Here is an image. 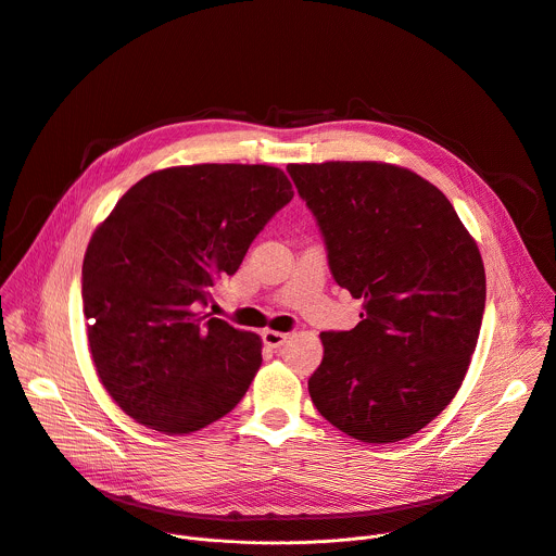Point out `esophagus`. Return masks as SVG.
Wrapping results in <instances>:
<instances>
[{"instance_id":"esophagus-1","label":"esophagus","mask_w":556,"mask_h":556,"mask_svg":"<svg viewBox=\"0 0 556 556\" xmlns=\"http://www.w3.org/2000/svg\"><path fill=\"white\" fill-rule=\"evenodd\" d=\"M262 339H264V343L268 345V348H281L288 339H290V334H283V332H275V330H264L262 332Z\"/></svg>"}]
</instances>
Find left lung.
<instances>
[{"label":"left lung","mask_w":556,"mask_h":556,"mask_svg":"<svg viewBox=\"0 0 556 556\" xmlns=\"http://www.w3.org/2000/svg\"><path fill=\"white\" fill-rule=\"evenodd\" d=\"M324 235L334 281L363 303L354 330L324 332L309 399L369 444L427 427L457 393L478 345L486 275L446 195L384 163L288 165Z\"/></svg>","instance_id":"8db88e82"}]
</instances>
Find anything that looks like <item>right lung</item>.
I'll list each match as a JSON object with an SVG mask.
<instances>
[{
  "label": "right lung",
  "instance_id": "add662e5",
  "mask_svg": "<svg viewBox=\"0 0 556 556\" xmlns=\"http://www.w3.org/2000/svg\"><path fill=\"white\" fill-rule=\"evenodd\" d=\"M292 195L266 165L174 167L136 182L94 230L81 279L90 352L136 422L182 435L244 399L260 337L198 309Z\"/></svg>",
  "mask_w": 556,
  "mask_h": 556
}]
</instances>
